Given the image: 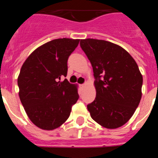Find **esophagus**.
I'll return each mask as SVG.
<instances>
[{
  "label": "esophagus",
  "instance_id": "34e87169",
  "mask_svg": "<svg viewBox=\"0 0 158 158\" xmlns=\"http://www.w3.org/2000/svg\"><path fill=\"white\" fill-rule=\"evenodd\" d=\"M85 85H86L85 84H81V85H80V88H84Z\"/></svg>",
  "mask_w": 158,
  "mask_h": 158
}]
</instances>
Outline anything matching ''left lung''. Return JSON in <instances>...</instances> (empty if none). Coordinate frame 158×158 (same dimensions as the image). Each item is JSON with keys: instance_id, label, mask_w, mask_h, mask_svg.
I'll list each match as a JSON object with an SVG mask.
<instances>
[{"instance_id": "left-lung-1", "label": "left lung", "mask_w": 158, "mask_h": 158, "mask_svg": "<svg viewBox=\"0 0 158 158\" xmlns=\"http://www.w3.org/2000/svg\"><path fill=\"white\" fill-rule=\"evenodd\" d=\"M80 47L93 67L97 96L88 105L90 117L107 128L123 126L142 97L143 77L131 56L110 41L81 39Z\"/></svg>"}]
</instances>
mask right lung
Instances as JSON below:
<instances>
[{
  "label": "right lung",
  "mask_w": 158,
  "mask_h": 158,
  "mask_svg": "<svg viewBox=\"0 0 158 158\" xmlns=\"http://www.w3.org/2000/svg\"><path fill=\"white\" fill-rule=\"evenodd\" d=\"M79 39H58L41 45L24 61L19 78V97L36 126L44 130L59 128L68 119L79 94L67 79L68 60Z\"/></svg>",
  "instance_id": "add662e5"
}]
</instances>
